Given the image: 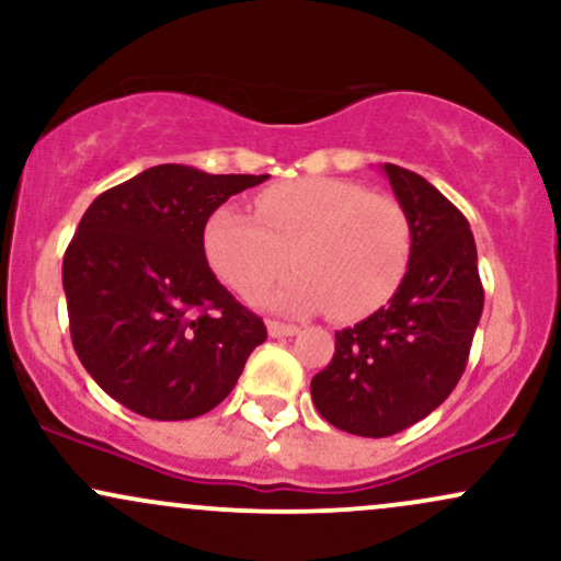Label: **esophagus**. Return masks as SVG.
<instances>
[{
	"instance_id": "obj_1",
	"label": "esophagus",
	"mask_w": 561,
	"mask_h": 561,
	"mask_svg": "<svg viewBox=\"0 0 561 561\" xmlns=\"http://www.w3.org/2000/svg\"><path fill=\"white\" fill-rule=\"evenodd\" d=\"M295 332H298V327L295 324H285V321H268V334H272V337H293Z\"/></svg>"
}]
</instances>
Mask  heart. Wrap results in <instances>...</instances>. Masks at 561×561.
Segmentation results:
<instances>
[{"label":"heart","instance_id":"1","mask_svg":"<svg viewBox=\"0 0 561 561\" xmlns=\"http://www.w3.org/2000/svg\"><path fill=\"white\" fill-rule=\"evenodd\" d=\"M205 250L234 293L253 298L287 268L293 274L266 295L285 313L330 308L356 319L401 285L411 259V224L396 197L371 195L347 179H298L255 197V216L218 208L205 227Z\"/></svg>","mask_w":561,"mask_h":561}]
</instances>
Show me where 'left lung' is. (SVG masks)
Instances as JSON below:
<instances>
[{
	"mask_svg": "<svg viewBox=\"0 0 561 561\" xmlns=\"http://www.w3.org/2000/svg\"><path fill=\"white\" fill-rule=\"evenodd\" d=\"M382 171L411 224L409 268L388 306L334 332L332 362L311 379L319 414L362 437L401 433L446 401L485 302L465 214L420 173Z\"/></svg>",
	"mask_w": 561,
	"mask_h": 561,
	"instance_id": "left-lung-1",
	"label": "left lung"
}]
</instances>
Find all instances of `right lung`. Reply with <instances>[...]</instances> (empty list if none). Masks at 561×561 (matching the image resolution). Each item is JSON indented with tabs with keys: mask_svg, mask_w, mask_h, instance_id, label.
<instances>
[{
	"mask_svg": "<svg viewBox=\"0 0 561 561\" xmlns=\"http://www.w3.org/2000/svg\"><path fill=\"white\" fill-rule=\"evenodd\" d=\"M250 173L152 165L102 192L83 214L62 287L70 340L107 396L147 420H195L216 409L266 340L205 261V224Z\"/></svg>",
	"mask_w": 561,
	"mask_h": 561,
	"instance_id": "1",
	"label": "right lung"
}]
</instances>
